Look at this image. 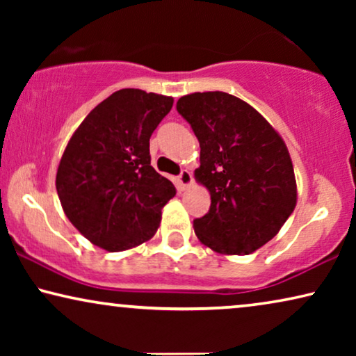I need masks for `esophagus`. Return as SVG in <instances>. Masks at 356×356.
I'll list each match as a JSON object with an SVG mask.
<instances>
[{
  "label": "esophagus",
  "instance_id": "1",
  "mask_svg": "<svg viewBox=\"0 0 356 356\" xmlns=\"http://www.w3.org/2000/svg\"><path fill=\"white\" fill-rule=\"evenodd\" d=\"M178 186L181 188V189H186V188H189L193 184V175H191V172H189V170H183L181 173H179V177H178Z\"/></svg>",
  "mask_w": 356,
  "mask_h": 356
}]
</instances>
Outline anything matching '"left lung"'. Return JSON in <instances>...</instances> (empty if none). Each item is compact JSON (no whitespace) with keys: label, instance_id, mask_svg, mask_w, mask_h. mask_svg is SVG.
<instances>
[{"label":"left lung","instance_id":"obj_1","mask_svg":"<svg viewBox=\"0 0 356 356\" xmlns=\"http://www.w3.org/2000/svg\"><path fill=\"white\" fill-rule=\"evenodd\" d=\"M201 147L196 181L211 209L193 222L202 245L245 256L274 238L296 206L289 149L269 121L227 92H194L177 104Z\"/></svg>","mask_w":356,"mask_h":356}]
</instances>
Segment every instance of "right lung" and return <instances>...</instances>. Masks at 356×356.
<instances>
[{
  "mask_svg": "<svg viewBox=\"0 0 356 356\" xmlns=\"http://www.w3.org/2000/svg\"><path fill=\"white\" fill-rule=\"evenodd\" d=\"M172 106V97L116 90L71 136L56 191L66 217L92 245L126 251L157 232L177 189L150 165L149 139Z\"/></svg>",
  "mask_w": 356,
  "mask_h": 356,
  "instance_id": "right-lung-1",
  "label": "right lung"
}]
</instances>
